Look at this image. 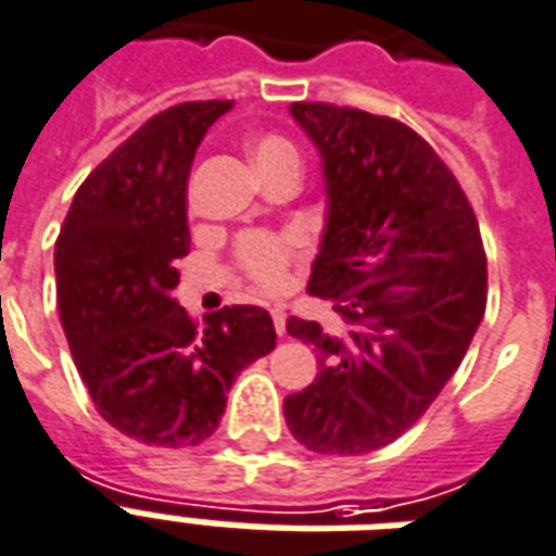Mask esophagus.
<instances>
[{
    "label": "esophagus",
    "instance_id": "obj_1",
    "mask_svg": "<svg viewBox=\"0 0 556 556\" xmlns=\"http://www.w3.org/2000/svg\"><path fill=\"white\" fill-rule=\"evenodd\" d=\"M270 317H274V329H277V334H286V312H282V308H270Z\"/></svg>",
    "mask_w": 556,
    "mask_h": 556
}]
</instances>
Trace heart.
<instances>
[{
    "instance_id": "b5f03b06",
    "label": "heart",
    "mask_w": 556,
    "mask_h": 556,
    "mask_svg": "<svg viewBox=\"0 0 556 556\" xmlns=\"http://www.w3.org/2000/svg\"><path fill=\"white\" fill-rule=\"evenodd\" d=\"M250 163L256 165L262 177L274 175L286 165H296V148L286 137L277 134H256L248 142ZM300 248V236H248L239 248V262L248 270V277L262 288H277L286 279V270Z\"/></svg>"
}]
</instances>
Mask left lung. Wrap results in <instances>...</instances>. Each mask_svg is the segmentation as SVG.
Masks as SVG:
<instances>
[{
	"instance_id": "8db88e82",
	"label": "left lung",
	"mask_w": 556,
	"mask_h": 556,
	"mask_svg": "<svg viewBox=\"0 0 556 556\" xmlns=\"http://www.w3.org/2000/svg\"><path fill=\"white\" fill-rule=\"evenodd\" d=\"M320 154L326 227L308 294L341 326L288 317L317 379L286 396L317 455H367L405 434L460 367L486 308L476 212L426 139L396 118L296 101Z\"/></svg>"
}]
</instances>
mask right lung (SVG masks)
<instances>
[{
	"label": "right lung",
	"mask_w": 556,
	"mask_h": 556,
	"mask_svg": "<svg viewBox=\"0 0 556 556\" xmlns=\"http://www.w3.org/2000/svg\"><path fill=\"white\" fill-rule=\"evenodd\" d=\"M232 101L156 113L72 198L54 244L58 306L72 358L113 429L148 446H198L227 391L277 344L260 306H227L203 329L177 306L189 253L186 184L194 151Z\"/></svg>",
	"instance_id": "right-lung-1"
}]
</instances>
